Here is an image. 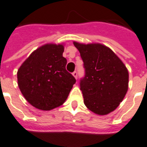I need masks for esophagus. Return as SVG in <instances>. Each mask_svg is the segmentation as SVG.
Masks as SVG:
<instances>
[{
  "instance_id": "1",
  "label": "esophagus",
  "mask_w": 147,
  "mask_h": 147,
  "mask_svg": "<svg viewBox=\"0 0 147 147\" xmlns=\"http://www.w3.org/2000/svg\"><path fill=\"white\" fill-rule=\"evenodd\" d=\"M72 75H73V76L75 78H76V79H77L78 78V72L76 71H73V72H72Z\"/></svg>"
}]
</instances>
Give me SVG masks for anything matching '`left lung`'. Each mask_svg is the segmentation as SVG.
<instances>
[{
    "mask_svg": "<svg viewBox=\"0 0 147 147\" xmlns=\"http://www.w3.org/2000/svg\"><path fill=\"white\" fill-rule=\"evenodd\" d=\"M84 62V76L80 80L84 102L89 110L99 115L114 111L128 90L129 72L109 48L101 44L74 42Z\"/></svg>",
    "mask_w": 147,
    "mask_h": 147,
    "instance_id": "1",
    "label": "left lung"
}]
</instances>
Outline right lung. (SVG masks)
<instances>
[{"instance_id":"obj_1","label":"right lung","mask_w":147,"mask_h":147,"mask_svg":"<svg viewBox=\"0 0 147 147\" xmlns=\"http://www.w3.org/2000/svg\"><path fill=\"white\" fill-rule=\"evenodd\" d=\"M62 45L40 47L18 69V87L30 104L42 111L57 108L64 103L76 80L66 69Z\"/></svg>"}]
</instances>
